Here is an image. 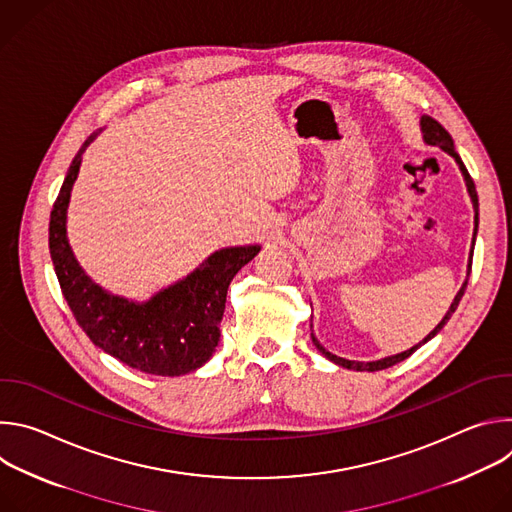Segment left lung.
Here are the masks:
<instances>
[{
    "label": "left lung",
    "mask_w": 512,
    "mask_h": 512,
    "mask_svg": "<svg viewBox=\"0 0 512 512\" xmlns=\"http://www.w3.org/2000/svg\"><path fill=\"white\" fill-rule=\"evenodd\" d=\"M421 129H423V137H425V141L427 143H431V145H440V148L444 150V152H448L450 156H454L456 158V162H458V166H460V170H462V174H464V178H466V186H468V192H470V196H472V202H474V208H476V229H478V194H476V186H474V180H472V176L468 174V170H466V166H464V162H462V158L458 156V152L454 150V139H452V135L437 123L435 119H431V117H421ZM472 253H474V249H472ZM470 269H472V263H470ZM466 285H468V281L462 285V289L458 291V296H456V300L452 302V306H450V310H448V314L444 316V320L437 324L429 334H427V338H423V342H419L417 346H413V348H409V350H405V352H401V354H393V356H387V358H381V360H375V362H356V360H346V358H340V356H336V354H332V352H328L316 338H314V334H312V340H314V344H316V348L326 356V358H330L332 362H336V364H340V367H344V369H354V371H383V369H389V367H393V364H397V362H401V360H405L407 356H411L421 344H425L429 338H433L437 332H440L444 326H446V322L452 318V314L456 312V308H458V304H460V300H462V296H464V291H466Z\"/></svg>",
    "instance_id": "1"
}]
</instances>
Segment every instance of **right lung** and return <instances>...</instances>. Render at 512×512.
Here are the masks:
<instances>
[{
    "label": "right lung",
    "instance_id": "add662e5",
    "mask_svg": "<svg viewBox=\"0 0 512 512\" xmlns=\"http://www.w3.org/2000/svg\"><path fill=\"white\" fill-rule=\"evenodd\" d=\"M91 141L93 135L72 160L50 212L48 245L62 296L93 344L127 367L162 377L196 371L212 356L221 338L233 277L259 253V247L216 251L186 279L145 304L107 294L85 275L66 241V206L81 156Z\"/></svg>",
    "mask_w": 512,
    "mask_h": 512
}]
</instances>
